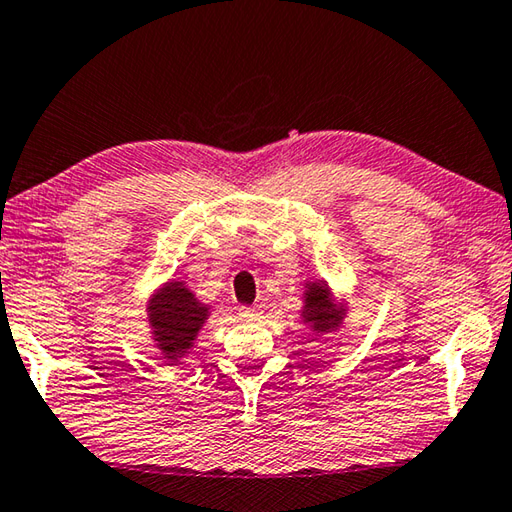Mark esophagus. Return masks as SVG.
I'll list each match as a JSON object with an SVG mask.
<instances>
[{"label":"esophagus","instance_id":"34e87169","mask_svg":"<svg viewBox=\"0 0 512 512\" xmlns=\"http://www.w3.org/2000/svg\"><path fill=\"white\" fill-rule=\"evenodd\" d=\"M240 317H242V321H261L263 319V310H258V308H240Z\"/></svg>","mask_w":512,"mask_h":512}]
</instances>
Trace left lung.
<instances>
[{
  "mask_svg": "<svg viewBox=\"0 0 512 512\" xmlns=\"http://www.w3.org/2000/svg\"><path fill=\"white\" fill-rule=\"evenodd\" d=\"M346 301H337L326 281H306L303 290V324L312 328V335H333L346 319Z\"/></svg>",
  "mask_w": 512,
  "mask_h": 512,
  "instance_id": "obj_1",
  "label": "left lung"
}]
</instances>
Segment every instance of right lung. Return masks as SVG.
Listing matches in <instances>:
<instances>
[{
    "label": "right lung",
    "mask_w": 512,
    "mask_h": 512,
    "mask_svg": "<svg viewBox=\"0 0 512 512\" xmlns=\"http://www.w3.org/2000/svg\"><path fill=\"white\" fill-rule=\"evenodd\" d=\"M146 312L152 339L170 366L191 353L211 306L197 299L184 281H168L152 294Z\"/></svg>",
    "instance_id": "obj_1"
}]
</instances>
